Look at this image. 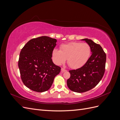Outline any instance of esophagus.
<instances>
[{"instance_id": "34e87169", "label": "esophagus", "mask_w": 120, "mask_h": 120, "mask_svg": "<svg viewBox=\"0 0 120 120\" xmlns=\"http://www.w3.org/2000/svg\"><path fill=\"white\" fill-rule=\"evenodd\" d=\"M66 71H67V70H65L64 68H61V72H64Z\"/></svg>"}]
</instances>
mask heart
<instances>
[{"label": "heart", "mask_w": 120, "mask_h": 120, "mask_svg": "<svg viewBox=\"0 0 120 120\" xmlns=\"http://www.w3.org/2000/svg\"><path fill=\"white\" fill-rule=\"evenodd\" d=\"M91 54V48L86 43L71 42L61 45L60 50L54 49L52 52L54 63L61 65L67 62L71 68H81L87 63Z\"/></svg>", "instance_id": "heart-1"}]
</instances>
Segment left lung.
I'll return each instance as SVG.
<instances>
[{
	"instance_id": "obj_1",
	"label": "left lung",
	"mask_w": 120,
	"mask_h": 120,
	"mask_svg": "<svg viewBox=\"0 0 120 120\" xmlns=\"http://www.w3.org/2000/svg\"><path fill=\"white\" fill-rule=\"evenodd\" d=\"M91 48L92 55L87 63L77 70L69 71L68 88L77 93H83L95 87L102 79L105 71L106 54L100 45L88 38L82 39Z\"/></svg>"
}]
</instances>
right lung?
<instances>
[{
    "label": "right lung",
    "mask_w": 120,
    "mask_h": 120,
    "mask_svg": "<svg viewBox=\"0 0 120 120\" xmlns=\"http://www.w3.org/2000/svg\"><path fill=\"white\" fill-rule=\"evenodd\" d=\"M57 41L46 36L29 41L21 49L19 60L21 79L28 88L37 92L50 89L61 68L52 62V52Z\"/></svg>",
    "instance_id": "1"
}]
</instances>
